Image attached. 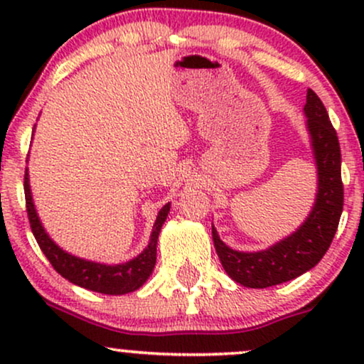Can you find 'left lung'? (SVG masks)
Segmentation results:
<instances>
[{
    "label": "left lung",
    "mask_w": 364,
    "mask_h": 364,
    "mask_svg": "<svg viewBox=\"0 0 364 364\" xmlns=\"http://www.w3.org/2000/svg\"><path fill=\"white\" fill-rule=\"evenodd\" d=\"M303 112L316 168L315 202L303 224L289 236L258 252L232 250L212 225L215 252L225 274L245 287L263 289L299 277L323 258L336 236L344 205L339 139L323 102L311 89L306 92Z\"/></svg>",
    "instance_id": "1"
}]
</instances>
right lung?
<instances>
[{"label": "right lung", "mask_w": 364, "mask_h": 364, "mask_svg": "<svg viewBox=\"0 0 364 364\" xmlns=\"http://www.w3.org/2000/svg\"><path fill=\"white\" fill-rule=\"evenodd\" d=\"M23 190L32 232H34L37 243H39L46 258L51 262V265L58 274H61L63 277L68 279V281L75 284V286L83 287V289L112 296L128 294V292L140 289V287L147 282V279L152 275L154 267H156L159 232H161L162 224L168 219L171 203H166V205L161 208V212H159L156 223H154L152 232H150L149 245L145 246L144 252L124 263L107 265V263L92 262L85 260V258L75 257V255L63 250L61 246H58L56 241L48 235V231L44 229V225L39 219V214H37L36 210L34 198H32L28 168L25 169Z\"/></svg>", "instance_id": "obj_1"}]
</instances>
